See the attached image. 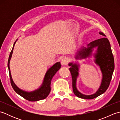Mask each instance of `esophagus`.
<instances>
[{"instance_id": "obj_1", "label": "esophagus", "mask_w": 120, "mask_h": 120, "mask_svg": "<svg viewBox=\"0 0 120 120\" xmlns=\"http://www.w3.org/2000/svg\"><path fill=\"white\" fill-rule=\"evenodd\" d=\"M68 59L66 58H63L61 60V64L62 65H65L68 64Z\"/></svg>"}]
</instances>
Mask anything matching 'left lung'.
Returning <instances> with one entry per match:
<instances>
[{"mask_svg":"<svg viewBox=\"0 0 120 120\" xmlns=\"http://www.w3.org/2000/svg\"><path fill=\"white\" fill-rule=\"evenodd\" d=\"M99 34L102 35L103 38L91 42L87 44L86 47H81L77 50L74 56L75 59L77 60L94 57V62L99 67L102 74L100 86L95 93L90 95H86L78 90L76 83L79 74L80 64L73 62L68 63V65L71 67L69 69L72 77L73 92L76 96L81 98L93 99L103 94L108 89L112 76L114 62L110 42L102 32L100 31ZM94 49L96 50L93 53Z\"/></svg>","mask_w":120,"mask_h":120,"instance_id":"left-lung-1","label":"left lung"}]
</instances>
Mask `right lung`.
I'll return each mask as SVG.
<instances>
[{
    "label": "right lung",
    "instance_id": "1",
    "mask_svg": "<svg viewBox=\"0 0 120 120\" xmlns=\"http://www.w3.org/2000/svg\"><path fill=\"white\" fill-rule=\"evenodd\" d=\"M17 40L18 39H17L16 41L14 43L11 52H10V54L9 56L8 62V68L9 69L10 80H11V83L12 86V88H13L14 90L19 95L21 96L22 98L29 101H35L42 100V99H44L46 98L48 95H49L51 90V81H52V77H53V76L55 75V74L57 73L59 71V70L61 68L60 63L59 62H56L55 64H54L50 68H48L44 76L42 83L39 88L36 89V90L30 92H28L22 90V89L18 87L16 85V84L14 83L12 77L11 71H10V62L12 56L13 51L14 45Z\"/></svg>",
    "mask_w": 120,
    "mask_h": 120
}]
</instances>
